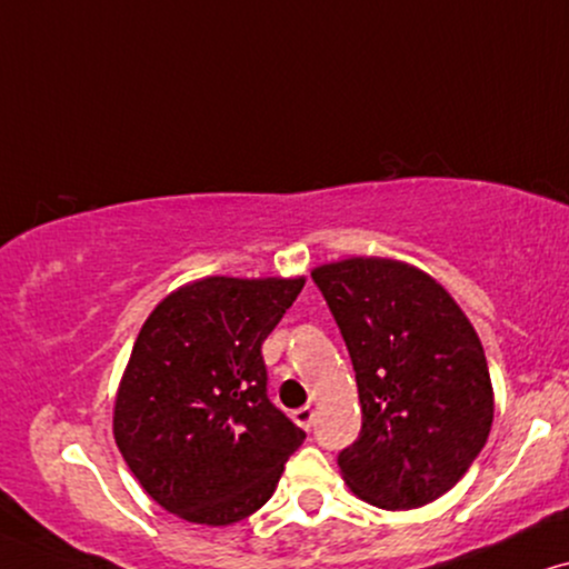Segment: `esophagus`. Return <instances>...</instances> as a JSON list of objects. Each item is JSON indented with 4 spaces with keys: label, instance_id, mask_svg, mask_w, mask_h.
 I'll return each mask as SVG.
<instances>
[{
    "label": "esophagus",
    "instance_id": "obj_1",
    "mask_svg": "<svg viewBox=\"0 0 569 569\" xmlns=\"http://www.w3.org/2000/svg\"><path fill=\"white\" fill-rule=\"evenodd\" d=\"M293 421H297L299 427L305 429V431H309V429H312V423H315V411H312V408H309V406L299 408V411L293 413Z\"/></svg>",
    "mask_w": 569,
    "mask_h": 569
}]
</instances>
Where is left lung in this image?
I'll return each mask as SVG.
<instances>
[{"label":"left lung","instance_id":"1","mask_svg":"<svg viewBox=\"0 0 569 569\" xmlns=\"http://www.w3.org/2000/svg\"><path fill=\"white\" fill-rule=\"evenodd\" d=\"M351 356L361 431L340 450L356 497L411 510L456 487L495 419L487 356L435 278L388 257L312 270Z\"/></svg>","mask_w":569,"mask_h":569}]
</instances>
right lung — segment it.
Segmentation results:
<instances>
[{"mask_svg": "<svg viewBox=\"0 0 569 569\" xmlns=\"http://www.w3.org/2000/svg\"><path fill=\"white\" fill-rule=\"evenodd\" d=\"M305 278L210 276L142 325L113 403V439L140 487L200 526L268 502L305 431L268 398L262 343Z\"/></svg>", "mask_w": 569, "mask_h": 569, "instance_id": "add662e5", "label": "right lung"}]
</instances>
